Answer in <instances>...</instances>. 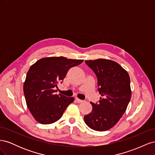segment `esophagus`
<instances>
[{
    "mask_svg": "<svg viewBox=\"0 0 155 155\" xmlns=\"http://www.w3.org/2000/svg\"><path fill=\"white\" fill-rule=\"evenodd\" d=\"M76 101L78 103H82V102L84 101L83 100H80V99H79V98H78V97H76Z\"/></svg>",
    "mask_w": 155,
    "mask_h": 155,
    "instance_id": "esophagus-1",
    "label": "esophagus"
}]
</instances>
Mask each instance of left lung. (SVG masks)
Returning <instances> with one entry per match:
<instances>
[{
  "instance_id": "left-lung-1",
  "label": "left lung",
  "mask_w": 155,
  "mask_h": 155,
  "mask_svg": "<svg viewBox=\"0 0 155 155\" xmlns=\"http://www.w3.org/2000/svg\"><path fill=\"white\" fill-rule=\"evenodd\" d=\"M85 63L96 74L101 97L98 104L91 102L92 110L84 116V120L93 130H107L118 123L127 109L131 96L130 78L113 61L98 59Z\"/></svg>"
}]
</instances>
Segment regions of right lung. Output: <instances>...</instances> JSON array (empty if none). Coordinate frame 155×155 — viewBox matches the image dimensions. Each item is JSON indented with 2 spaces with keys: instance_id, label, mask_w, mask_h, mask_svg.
<instances>
[{
  "instance_id": "add662e5",
  "label": "right lung",
  "mask_w": 155,
  "mask_h": 155,
  "mask_svg": "<svg viewBox=\"0 0 155 155\" xmlns=\"http://www.w3.org/2000/svg\"><path fill=\"white\" fill-rule=\"evenodd\" d=\"M83 60L64 57L42 58L31 65L26 74L23 91L26 105L36 121L50 124L59 120L73 97L56 94L59 83H62L68 70Z\"/></svg>"
}]
</instances>
